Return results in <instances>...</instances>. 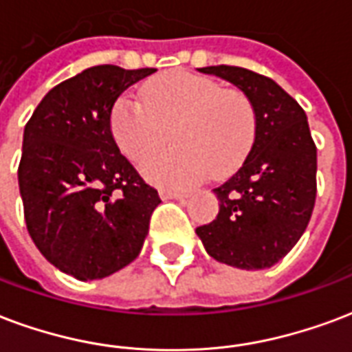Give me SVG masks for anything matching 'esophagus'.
I'll return each instance as SVG.
<instances>
[{
	"label": "esophagus",
	"mask_w": 352,
	"mask_h": 352,
	"mask_svg": "<svg viewBox=\"0 0 352 352\" xmlns=\"http://www.w3.org/2000/svg\"><path fill=\"white\" fill-rule=\"evenodd\" d=\"M160 197H162V199H175V201H179V199H186L188 194H186V192H169V190H160Z\"/></svg>",
	"instance_id": "esophagus-1"
}]
</instances>
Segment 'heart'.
<instances>
[{"label":"heart","instance_id":"obj_1","mask_svg":"<svg viewBox=\"0 0 352 352\" xmlns=\"http://www.w3.org/2000/svg\"><path fill=\"white\" fill-rule=\"evenodd\" d=\"M111 136L129 160L143 158L174 136L173 150L145 160L143 175L164 188H184L242 164L256 136L248 96L209 76L169 70L143 85L142 100L121 96L111 108Z\"/></svg>","mask_w":352,"mask_h":352}]
</instances>
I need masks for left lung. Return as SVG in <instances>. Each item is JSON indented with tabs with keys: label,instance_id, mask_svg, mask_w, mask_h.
Here are the masks:
<instances>
[{
	"label": "left lung",
	"instance_id": "left-lung-1",
	"mask_svg": "<svg viewBox=\"0 0 352 352\" xmlns=\"http://www.w3.org/2000/svg\"><path fill=\"white\" fill-rule=\"evenodd\" d=\"M248 96L256 138L235 175L212 192L218 216L196 229L212 259L244 270L270 269L306 231L315 203L317 149L308 117L267 76L241 67H205Z\"/></svg>",
	"mask_w": 352,
	"mask_h": 352
}]
</instances>
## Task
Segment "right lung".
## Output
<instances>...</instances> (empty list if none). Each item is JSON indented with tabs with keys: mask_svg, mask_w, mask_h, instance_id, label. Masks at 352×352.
<instances>
[{
	"mask_svg": "<svg viewBox=\"0 0 352 352\" xmlns=\"http://www.w3.org/2000/svg\"><path fill=\"white\" fill-rule=\"evenodd\" d=\"M155 69L98 65L46 93L23 129L18 184L38 252L80 282L102 280L142 252L160 197L111 136V108Z\"/></svg>",
	"mask_w": 352,
	"mask_h": 352,
	"instance_id": "obj_1",
	"label": "right lung"
}]
</instances>
